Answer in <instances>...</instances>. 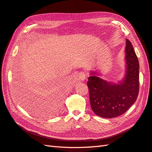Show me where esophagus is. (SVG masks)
Instances as JSON below:
<instances>
[{
	"label": "esophagus",
	"mask_w": 152,
	"mask_h": 152,
	"mask_svg": "<svg viewBox=\"0 0 152 152\" xmlns=\"http://www.w3.org/2000/svg\"><path fill=\"white\" fill-rule=\"evenodd\" d=\"M78 76H79V79L81 81H83L86 78V75H85V73L84 72H80L78 74Z\"/></svg>",
	"instance_id": "1"
}]
</instances>
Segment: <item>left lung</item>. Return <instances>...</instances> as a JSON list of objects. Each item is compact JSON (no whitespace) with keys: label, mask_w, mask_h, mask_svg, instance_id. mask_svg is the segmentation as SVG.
Segmentation results:
<instances>
[{"label":"left lung","mask_w":152,"mask_h":152,"mask_svg":"<svg viewBox=\"0 0 152 152\" xmlns=\"http://www.w3.org/2000/svg\"><path fill=\"white\" fill-rule=\"evenodd\" d=\"M126 72L124 79L112 83L91 72L87 86L92 111L103 118H113L126 112L137 98L139 89V64L131 42L126 39Z\"/></svg>","instance_id":"obj_1"}]
</instances>
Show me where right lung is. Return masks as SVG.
<instances>
[{"instance_id":"add662e5","label":"right lung","mask_w":152,"mask_h":152,"mask_svg":"<svg viewBox=\"0 0 152 152\" xmlns=\"http://www.w3.org/2000/svg\"><path fill=\"white\" fill-rule=\"evenodd\" d=\"M25 95H26V96H25ZM48 92H44V91H43V89H41L40 88H34V89L33 91H29L28 92L24 93V96L23 94V96L20 97H22V99H24V104H26L24 105L29 112H31L32 114L40 116L44 114H43L44 112H43V108H42V107H40V106H39V104L38 106V104L39 102L40 103V101L42 102V99L45 100L44 97L45 98H46L47 99V96L48 97ZM39 97L40 98V99H39V101H37V100Z\"/></svg>"}]
</instances>
